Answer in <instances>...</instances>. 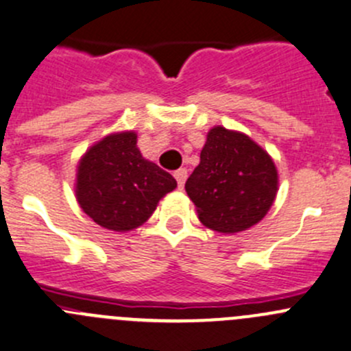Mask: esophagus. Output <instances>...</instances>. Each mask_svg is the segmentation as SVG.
<instances>
[{
  "label": "esophagus",
  "mask_w": 351,
  "mask_h": 351,
  "mask_svg": "<svg viewBox=\"0 0 351 351\" xmlns=\"http://www.w3.org/2000/svg\"><path fill=\"white\" fill-rule=\"evenodd\" d=\"M174 177H176V180H177V186H179L180 189H182L184 182H186V179H187V171H186V169H179V171H176L174 172Z\"/></svg>",
  "instance_id": "1"
}]
</instances>
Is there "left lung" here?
Returning <instances> with one entry per match:
<instances>
[{
	"label": "left lung",
	"instance_id": "1",
	"mask_svg": "<svg viewBox=\"0 0 351 351\" xmlns=\"http://www.w3.org/2000/svg\"><path fill=\"white\" fill-rule=\"evenodd\" d=\"M278 174L271 157L249 136L213 128L186 193L204 227L221 234L247 230L275 201Z\"/></svg>",
	"mask_w": 351,
	"mask_h": 351
}]
</instances>
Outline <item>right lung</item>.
<instances>
[{
  "mask_svg": "<svg viewBox=\"0 0 351 351\" xmlns=\"http://www.w3.org/2000/svg\"><path fill=\"white\" fill-rule=\"evenodd\" d=\"M176 179L141 157L136 134L119 133L93 145L80 160L76 197L100 227L133 230L152 217Z\"/></svg>",
  "mask_w": 351,
  "mask_h": 351,
  "instance_id": "1",
  "label": "right lung"
}]
</instances>
